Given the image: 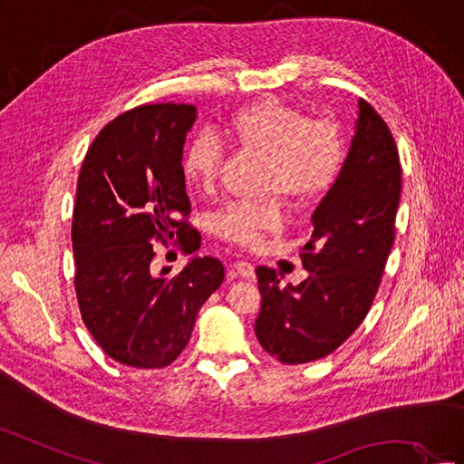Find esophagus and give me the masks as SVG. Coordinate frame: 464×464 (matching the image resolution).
Returning <instances> with one entry per match:
<instances>
[{
	"label": "esophagus",
	"instance_id": "34e87169",
	"mask_svg": "<svg viewBox=\"0 0 464 464\" xmlns=\"http://www.w3.org/2000/svg\"><path fill=\"white\" fill-rule=\"evenodd\" d=\"M232 269L240 275V277H244V279H254L256 277V267L252 266V263H247V261H236V263H232Z\"/></svg>",
	"mask_w": 464,
	"mask_h": 464
}]
</instances>
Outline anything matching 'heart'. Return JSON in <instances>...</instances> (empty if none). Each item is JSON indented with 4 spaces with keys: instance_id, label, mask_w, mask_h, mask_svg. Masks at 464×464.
Listing matches in <instances>:
<instances>
[{
    "instance_id": "obj_1",
    "label": "heart",
    "mask_w": 464,
    "mask_h": 464,
    "mask_svg": "<svg viewBox=\"0 0 464 464\" xmlns=\"http://www.w3.org/2000/svg\"><path fill=\"white\" fill-rule=\"evenodd\" d=\"M224 134L246 152L267 158L266 191L295 203L316 201L330 189L342 168L343 142L335 124L310 121L303 111L277 99H261L237 109L224 124ZM224 150L215 136H195L181 160L187 183L205 197L215 195ZM281 222L277 198L237 201L218 212L215 232L230 244L256 246Z\"/></svg>"
}]
</instances>
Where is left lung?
<instances>
[{
	"mask_svg": "<svg viewBox=\"0 0 464 464\" xmlns=\"http://www.w3.org/2000/svg\"><path fill=\"white\" fill-rule=\"evenodd\" d=\"M400 193L402 169L392 134L359 99L347 158L312 215L310 242L300 247L308 277L281 286L275 269H256V335L267 353L286 365L316 361L359 328L394 244Z\"/></svg>",
	"mask_w": 464,
	"mask_h": 464,
	"instance_id": "left-lung-1",
	"label": "left lung"
}]
</instances>
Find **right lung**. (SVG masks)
I'll return each instance as SVG.
<instances>
[{"mask_svg": "<svg viewBox=\"0 0 464 464\" xmlns=\"http://www.w3.org/2000/svg\"><path fill=\"white\" fill-rule=\"evenodd\" d=\"M195 105H142L111 121L87 150L72 220L76 295L103 352L136 369L168 367L189 343L198 310L224 281L217 257L154 273L152 242L201 247L181 169Z\"/></svg>", "mask_w": 464, "mask_h": 464, "instance_id": "obj_1", "label": "right lung"}]
</instances>
